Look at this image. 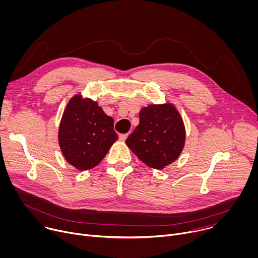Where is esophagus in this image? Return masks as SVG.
<instances>
[{"label": "esophagus", "instance_id": "34e87169", "mask_svg": "<svg viewBox=\"0 0 258 258\" xmlns=\"http://www.w3.org/2000/svg\"><path fill=\"white\" fill-rule=\"evenodd\" d=\"M128 137V135L127 134H121V135H119V140L120 141H122V142H124L125 140H126V138Z\"/></svg>", "mask_w": 258, "mask_h": 258}]
</instances>
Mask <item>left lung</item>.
<instances>
[{
    "mask_svg": "<svg viewBox=\"0 0 258 258\" xmlns=\"http://www.w3.org/2000/svg\"><path fill=\"white\" fill-rule=\"evenodd\" d=\"M140 123L125 141L147 166L163 169L173 163L185 144L182 117L171 103L152 104L141 109Z\"/></svg>",
    "mask_w": 258,
    "mask_h": 258,
    "instance_id": "8db88e82",
    "label": "left lung"
}]
</instances>
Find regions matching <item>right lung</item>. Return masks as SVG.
<instances>
[{
    "instance_id": "add662e5",
    "label": "right lung",
    "mask_w": 258,
    "mask_h": 258,
    "mask_svg": "<svg viewBox=\"0 0 258 258\" xmlns=\"http://www.w3.org/2000/svg\"><path fill=\"white\" fill-rule=\"evenodd\" d=\"M113 118L96 101L75 95L67 104L58 127L60 151L80 171L97 166L118 139Z\"/></svg>"
}]
</instances>
